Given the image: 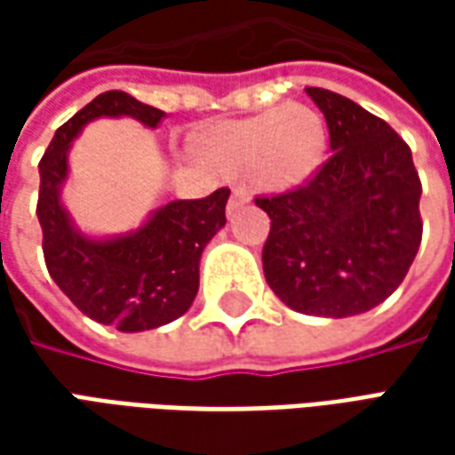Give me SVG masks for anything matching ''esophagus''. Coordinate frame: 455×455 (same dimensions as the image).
<instances>
[{"label":"esophagus","mask_w":455,"mask_h":455,"mask_svg":"<svg viewBox=\"0 0 455 455\" xmlns=\"http://www.w3.org/2000/svg\"><path fill=\"white\" fill-rule=\"evenodd\" d=\"M248 202H251V197H248L246 189H234V195H231V199H228V207H227L228 217H231V214H236L241 207H246Z\"/></svg>","instance_id":"esophagus-1"}]
</instances>
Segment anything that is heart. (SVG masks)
Wrapping results in <instances>:
<instances>
[{"instance_id":"b5f03b06","label":"heart","mask_w":455,"mask_h":455,"mask_svg":"<svg viewBox=\"0 0 455 455\" xmlns=\"http://www.w3.org/2000/svg\"><path fill=\"white\" fill-rule=\"evenodd\" d=\"M324 150V119L302 104H280L248 119L224 121L197 143L202 163L219 178H248L263 192L305 185L322 165Z\"/></svg>"}]
</instances>
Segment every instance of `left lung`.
<instances>
[{
  "label": "left lung",
  "instance_id": "left-lung-1",
  "mask_svg": "<svg viewBox=\"0 0 455 455\" xmlns=\"http://www.w3.org/2000/svg\"><path fill=\"white\" fill-rule=\"evenodd\" d=\"M324 114L331 158L305 188L260 197L270 217L263 273L299 315L343 319L400 287L421 243V182L395 131L341 94L307 87Z\"/></svg>",
  "mask_w": 455,
  "mask_h": 455
}]
</instances>
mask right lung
<instances>
[{
    "instance_id": "add662e5",
    "label": "right lung",
    "mask_w": 455,
    "mask_h": 455,
    "mask_svg": "<svg viewBox=\"0 0 455 455\" xmlns=\"http://www.w3.org/2000/svg\"><path fill=\"white\" fill-rule=\"evenodd\" d=\"M165 112L112 90L94 97L55 131L41 158L38 221L48 273L83 315L124 334L158 329L188 312L199 290L202 251L224 228L228 192L160 204L139 227L94 236L75 224L63 202L70 148L87 124L133 119L156 129Z\"/></svg>"
}]
</instances>
